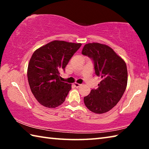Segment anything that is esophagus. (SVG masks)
<instances>
[{"instance_id": "34e87169", "label": "esophagus", "mask_w": 149, "mask_h": 149, "mask_svg": "<svg viewBox=\"0 0 149 149\" xmlns=\"http://www.w3.org/2000/svg\"><path fill=\"white\" fill-rule=\"evenodd\" d=\"M74 86H75V87L78 88V87H79L81 86V85L79 84H77V83H75V84H74Z\"/></svg>"}]
</instances>
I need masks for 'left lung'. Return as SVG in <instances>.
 <instances>
[{
	"mask_svg": "<svg viewBox=\"0 0 149 149\" xmlns=\"http://www.w3.org/2000/svg\"><path fill=\"white\" fill-rule=\"evenodd\" d=\"M82 54L93 60L96 75L102 78L99 87L84 97L85 104L96 114L107 112L120 101L127 87L125 62L110 47L98 42L85 45Z\"/></svg>",
	"mask_w": 149,
	"mask_h": 149,
	"instance_id": "obj_1",
	"label": "left lung"
}]
</instances>
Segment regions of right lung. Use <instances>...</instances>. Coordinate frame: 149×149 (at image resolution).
Here are the masks:
<instances>
[{"label": "right lung", "mask_w": 149, "mask_h": 149, "mask_svg": "<svg viewBox=\"0 0 149 149\" xmlns=\"http://www.w3.org/2000/svg\"><path fill=\"white\" fill-rule=\"evenodd\" d=\"M81 46L56 40L33 52L27 68V79L33 95L41 105L54 108L64 102L72 85L61 81L60 72L64 70Z\"/></svg>", "instance_id": "obj_1"}]
</instances>
